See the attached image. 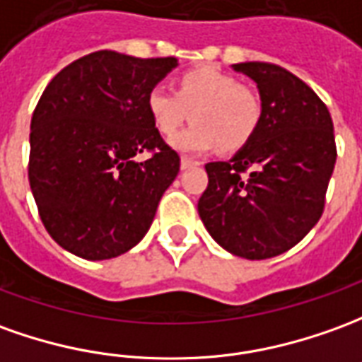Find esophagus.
<instances>
[{
	"label": "esophagus",
	"mask_w": 362,
	"mask_h": 362,
	"mask_svg": "<svg viewBox=\"0 0 362 362\" xmlns=\"http://www.w3.org/2000/svg\"><path fill=\"white\" fill-rule=\"evenodd\" d=\"M199 164H204L202 160H194V158H189V156H182L180 158V166L186 170V168H194V166H199Z\"/></svg>",
	"instance_id": "1"
}]
</instances>
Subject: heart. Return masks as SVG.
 Returning a JSON list of instances; mask_svg holds the SVG:
<instances>
[{
    "instance_id": "1",
    "label": "heart",
    "mask_w": 362,
    "mask_h": 362,
    "mask_svg": "<svg viewBox=\"0 0 362 362\" xmlns=\"http://www.w3.org/2000/svg\"><path fill=\"white\" fill-rule=\"evenodd\" d=\"M146 105L163 135H173L188 117L194 119L170 139L182 153H204L214 146L225 153L237 151L251 141L262 115L259 93L209 66L186 72L178 80V92L155 86Z\"/></svg>"
}]
</instances>
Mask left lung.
Returning a JSON list of instances; mask_svg holds the SVG:
<instances>
[{
    "mask_svg": "<svg viewBox=\"0 0 362 362\" xmlns=\"http://www.w3.org/2000/svg\"><path fill=\"white\" fill-rule=\"evenodd\" d=\"M257 82L262 115L231 160L207 163L198 214L225 251L249 260L292 249L320 221L337 148L327 105L286 68L233 64Z\"/></svg>",
    "mask_w": 362,
    "mask_h": 362,
    "instance_id": "8db88e82",
    "label": "left lung"
}]
</instances>
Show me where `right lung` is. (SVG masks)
Wrapping results in <instances>:
<instances>
[{
    "label": "right lung",
    "mask_w": 362,
    "mask_h": 362,
    "mask_svg": "<svg viewBox=\"0 0 362 362\" xmlns=\"http://www.w3.org/2000/svg\"><path fill=\"white\" fill-rule=\"evenodd\" d=\"M174 57L98 50L62 68L31 119L29 184L45 229L86 260L133 249L180 170L146 105ZM151 155L143 163L134 156Z\"/></svg>",
    "instance_id": "add662e5"
}]
</instances>
